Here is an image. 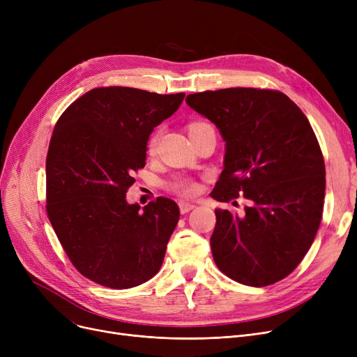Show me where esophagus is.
<instances>
[{
    "label": "esophagus",
    "instance_id": "1",
    "mask_svg": "<svg viewBox=\"0 0 357 357\" xmlns=\"http://www.w3.org/2000/svg\"><path fill=\"white\" fill-rule=\"evenodd\" d=\"M195 208L194 204H190V202H185V201H179V210H181V214H186L190 213L191 210Z\"/></svg>",
    "mask_w": 357,
    "mask_h": 357
}]
</instances>
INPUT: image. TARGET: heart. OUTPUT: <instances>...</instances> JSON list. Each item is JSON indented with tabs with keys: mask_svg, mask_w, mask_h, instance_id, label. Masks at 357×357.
<instances>
[{
	"mask_svg": "<svg viewBox=\"0 0 357 357\" xmlns=\"http://www.w3.org/2000/svg\"><path fill=\"white\" fill-rule=\"evenodd\" d=\"M204 124H207V123H199V121H198V123H192V124H190L188 130L197 128V127L204 126ZM156 143H158V136H153L152 139H150V142H149V144H147V152H149V153H153V152H155ZM167 188L171 190L172 192L181 195V197L190 198V197H195V195L198 194V191H199V183H198L197 181L191 179V178H176V179H174L172 182H169Z\"/></svg>",
	"mask_w": 357,
	"mask_h": 357,
	"instance_id": "obj_1",
	"label": "heart"
}]
</instances>
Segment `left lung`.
<instances>
[{"label":"left lung","instance_id":"1","mask_svg":"<svg viewBox=\"0 0 357 357\" xmlns=\"http://www.w3.org/2000/svg\"><path fill=\"white\" fill-rule=\"evenodd\" d=\"M185 101L226 142L211 197L250 201L243 215L215 210L210 243L217 268L257 288L287 278L310 250L323 215L326 165L308 119L275 89L226 88Z\"/></svg>","mask_w":357,"mask_h":357}]
</instances>
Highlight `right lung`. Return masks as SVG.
<instances>
[{"instance_id":"add662e5","label":"right lung","mask_w":357,"mask_h":357,"mask_svg":"<svg viewBox=\"0 0 357 357\" xmlns=\"http://www.w3.org/2000/svg\"><path fill=\"white\" fill-rule=\"evenodd\" d=\"M185 93L93 88L54 126L46 158V211L72 265L102 287L127 289L153 278L179 207L159 197L127 204L133 172L146 165L149 136Z\"/></svg>"}]
</instances>
